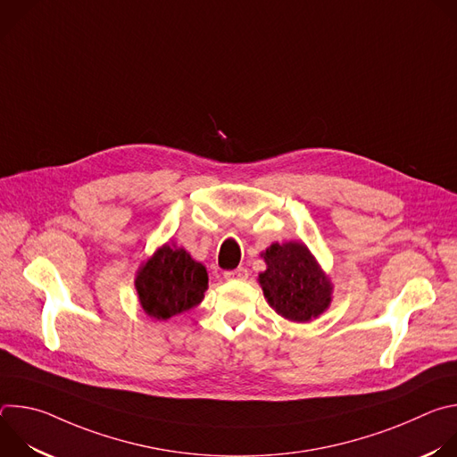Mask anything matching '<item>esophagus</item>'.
<instances>
[{
    "label": "esophagus",
    "instance_id": "esophagus-1",
    "mask_svg": "<svg viewBox=\"0 0 457 457\" xmlns=\"http://www.w3.org/2000/svg\"><path fill=\"white\" fill-rule=\"evenodd\" d=\"M247 277H249V273H247L245 268H237V270H233V271H226V273H224V278H226V280H245Z\"/></svg>",
    "mask_w": 457,
    "mask_h": 457
}]
</instances>
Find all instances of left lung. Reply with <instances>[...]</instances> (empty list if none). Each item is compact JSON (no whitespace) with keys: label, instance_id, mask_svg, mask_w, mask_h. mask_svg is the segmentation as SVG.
Masks as SVG:
<instances>
[{"label":"left lung","instance_id":"8db88e82","mask_svg":"<svg viewBox=\"0 0 457 457\" xmlns=\"http://www.w3.org/2000/svg\"><path fill=\"white\" fill-rule=\"evenodd\" d=\"M260 256L266 271L258 275V284L277 314L305 323L329 309L333 282L303 242H273Z\"/></svg>","mask_w":457,"mask_h":457}]
</instances>
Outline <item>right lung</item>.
Instances as JSON below:
<instances>
[{
  "label": "right lung",
  "mask_w": 457,
  "mask_h": 457,
  "mask_svg": "<svg viewBox=\"0 0 457 457\" xmlns=\"http://www.w3.org/2000/svg\"><path fill=\"white\" fill-rule=\"evenodd\" d=\"M206 268L175 244H162L141 264L136 275V291L143 311L155 320L197 307L208 289Z\"/></svg>",
  "instance_id": "right-lung-1"
}]
</instances>
